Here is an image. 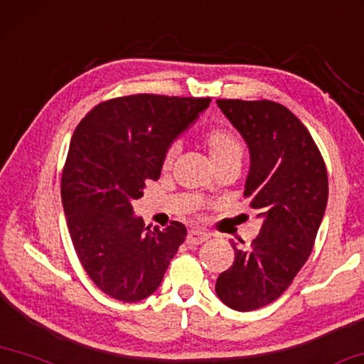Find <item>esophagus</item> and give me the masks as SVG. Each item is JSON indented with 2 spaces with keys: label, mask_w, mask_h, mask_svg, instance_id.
<instances>
[{
  "label": "esophagus",
  "mask_w": 364,
  "mask_h": 364,
  "mask_svg": "<svg viewBox=\"0 0 364 364\" xmlns=\"http://www.w3.org/2000/svg\"><path fill=\"white\" fill-rule=\"evenodd\" d=\"M209 238V235L204 233V232H199V230H193V232H189L186 236V243L189 246H198V245H203L204 241H207Z\"/></svg>",
  "instance_id": "obj_1"
}]
</instances>
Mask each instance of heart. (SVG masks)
Wrapping results in <instances>:
<instances>
[{
	"mask_svg": "<svg viewBox=\"0 0 364 364\" xmlns=\"http://www.w3.org/2000/svg\"><path fill=\"white\" fill-rule=\"evenodd\" d=\"M204 142L207 147V152L210 155L212 164L215 165L218 161L240 157L243 155V147L232 131L222 129V128H213L204 136ZM173 157H175V151H168L164 157V170H168L171 166Z\"/></svg>",
	"mask_w": 364,
	"mask_h": 364,
	"instance_id": "1",
	"label": "heart"
}]
</instances>
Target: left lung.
<instances>
[{"label": "left lung", "mask_w": 364, "mask_h": 364, "mask_svg": "<svg viewBox=\"0 0 364 364\" xmlns=\"http://www.w3.org/2000/svg\"><path fill=\"white\" fill-rule=\"evenodd\" d=\"M217 105L250 149L245 198L262 227L250 247L232 240L235 262L215 291L228 308L255 311L279 298L308 261L327 205V170L306 126L280 103Z\"/></svg>", "instance_id": "obj_1"}]
</instances>
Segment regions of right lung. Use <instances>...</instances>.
I'll list each match as a JSON object with an SVG mask.
<instances>
[{
	"mask_svg": "<svg viewBox=\"0 0 364 364\" xmlns=\"http://www.w3.org/2000/svg\"><path fill=\"white\" fill-rule=\"evenodd\" d=\"M210 99L137 94L103 102L74 131L61 176V200L74 250L92 282L136 303L160 287L188 230L146 227L132 200L159 180L165 154Z\"/></svg>",
	"mask_w": 364,
	"mask_h": 364,
	"instance_id": "1",
	"label": "right lung"
}]
</instances>
